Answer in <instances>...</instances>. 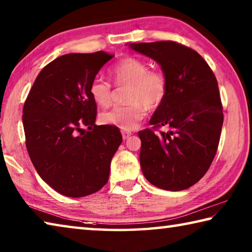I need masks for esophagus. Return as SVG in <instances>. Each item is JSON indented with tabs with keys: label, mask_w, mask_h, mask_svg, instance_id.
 <instances>
[{
	"label": "esophagus",
	"mask_w": 252,
	"mask_h": 252,
	"mask_svg": "<svg viewBox=\"0 0 252 252\" xmlns=\"http://www.w3.org/2000/svg\"><path fill=\"white\" fill-rule=\"evenodd\" d=\"M121 133H122V138H123V140H126V139L129 138V136L132 134V133H131V131H126V130H123V131L121 132Z\"/></svg>",
	"instance_id": "1"
}]
</instances>
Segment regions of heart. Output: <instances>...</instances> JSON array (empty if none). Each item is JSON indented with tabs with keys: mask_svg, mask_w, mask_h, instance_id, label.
<instances>
[{
	"mask_svg": "<svg viewBox=\"0 0 252 252\" xmlns=\"http://www.w3.org/2000/svg\"><path fill=\"white\" fill-rule=\"evenodd\" d=\"M117 85H127L126 105H117L101 114V121L122 130H132L146 116V108L155 110L162 104L168 93V79L163 72L149 70L147 62L133 57L119 61L109 71ZM90 95L97 105L106 108L112 101L111 84L94 79L90 84Z\"/></svg>",
	"mask_w": 252,
	"mask_h": 252,
	"instance_id": "1",
	"label": "heart"
}]
</instances>
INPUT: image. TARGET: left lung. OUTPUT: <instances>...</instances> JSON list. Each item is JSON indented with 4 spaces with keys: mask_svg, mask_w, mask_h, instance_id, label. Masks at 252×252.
Here are the masks:
<instances>
[{
    "mask_svg": "<svg viewBox=\"0 0 252 252\" xmlns=\"http://www.w3.org/2000/svg\"><path fill=\"white\" fill-rule=\"evenodd\" d=\"M151 58L168 79V93L153 113L152 129L139 131L140 165L160 189L185 190L201 179L218 150L223 123L218 82L194 50L173 41L131 43ZM167 132H155L158 127Z\"/></svg>",
    "mask_w": 252,
    "mask_h": 252,
    "instance_id": "obj_1",
    "label": "left lung"
}]
</instances>
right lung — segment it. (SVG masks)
Returning a JSON list of instances; mask_svg holds the SVG:
<instances>
[{"instance_id":"add662e5","label":"right lung","mask_w":252,"mask_h":252,"mask_svg":"<svg viewBox=\"0 0 252 252\" xmlns=\"http://www.w3.org/2000/svg\"><path fill=\"white\" fill-rule=\"evenodd\" d=\"M113 57L103 51L59 57L42 69L25 100L22 120L30 159L39 176L66 197L99 191L122 142L117 126L95 125L96 103L89 91Z\"/></svg>"}]
</instances>
